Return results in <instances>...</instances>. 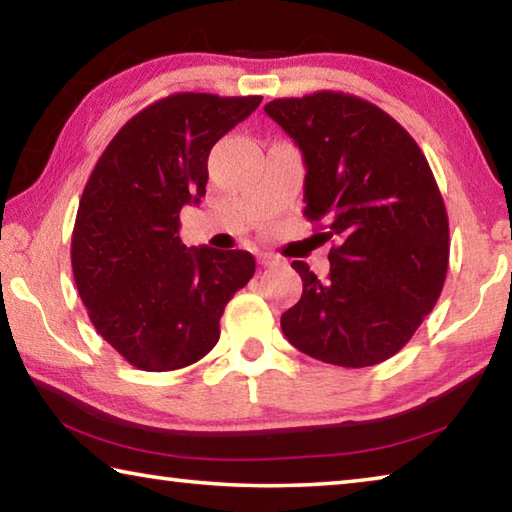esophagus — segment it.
Returning a JSON list of instances; mask_svg holds the SVG:
<instances>
[{
  "label": "esophagus",
  "instance_id": "34e87169",
  "mask_svg": "<svg viewBox=\"0 0 512 512\" xmlns=\"http://www.w3.org/2000/svg\"><path fill=\"white\" fill-rule=\"evenodd\" d=\"M257 262L262 264V266H273L277 259L273 257V255H268V253H259V257H257Z\"/></svg>",
  "mask_w": 512,
  "mask_h": 512
}]
</instances>
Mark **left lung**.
<instances>
[{
    "instance_id": "1",
    "label": "left lung",
    "mask_w": 512,
    "mask_h": 512,
    "mask_svg": "<svg viewBox=\"0 0 512 512\" xmlns=\"http://www.w3.org/2000/svg\"><path fill=\"white\" fill-rule=\"evenodd\" d=\"M264 110L302 151L305 216L336 241L327 280L291 264L302 298L282 314L284 336L343 368L391 359L436 305L449 264L447 210L427 158L391 115L352 94L323 90Z\"/></svg>"
}]
</instances>
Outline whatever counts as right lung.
I'll return each mask as SVG.
<instances>
[{
    "instance_id": "1",
    "label": "right lung",
    "mask_w": 512,
    "mask_h": 512,
    "mask_svg": "<svg viewBox=\"0 0 512 512\" xmlns=\"http://www.w3.org/2000/svg\"><path fill=\"white\" fill-rule=\"evenodd\" d=\"M262 97L178 92L112 137L83 189L72 271L97 332L131 366H192L219 341V320L255 273L246 250L187 248L180 210L205 196L212 146Z\"/></svg>"
}]
</instances>
